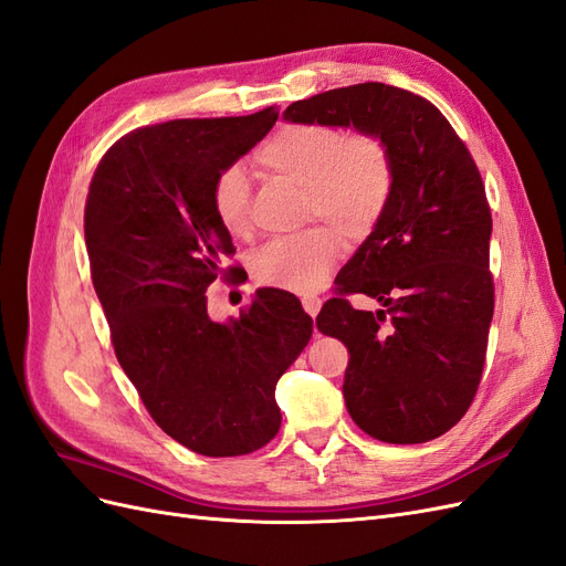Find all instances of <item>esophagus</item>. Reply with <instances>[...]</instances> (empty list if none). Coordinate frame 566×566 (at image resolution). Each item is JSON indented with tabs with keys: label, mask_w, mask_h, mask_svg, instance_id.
I'll use <instances>...</instances> for the list:
<instances>
[{
	"label": "esophagus",
	"mask_w": 566,
	"mask_h": 566,
	"mask_svg": "<svg viewBox=\"0 0 566 566\" xmlns=\"http://www.w3.org/2000/svg\"><path fill=\"white\" fill-rule=\"evenodd\" d=\"M321 304H323V300L321 297H314V295H306V297H302V306H304V312L310 314L312 318L321 312Z\"/></svg>",
	"instance_id": "esophagus-1"
}]
</instances>
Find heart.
I'll list each match as a JSON object with an SVG mask.
<instances>
[{
	"label": "heart",
	"instance_id": "heart-1",
	"mask_svg": "<svg viewBox=\"0 0 566 566\" xmlns=\"http://www.w3.org/2000/svg\"><path fill=\"white\" fill-rule=\"evenodd\" d=\"M256 165L306 191V214L323 217L349 241L378 224L394 191V163L380 136L345 134L331 125L302 123L273 132L256 150ZM212 210L229 235L250 231V181L243 167L221 169L212 184ZM342 252L333 229L314 227L281 235L252 254L256 283L287 293H316Z\"/></svg>",
	"mask_w": 566,
	"mask_h": 566
}]
</instances>
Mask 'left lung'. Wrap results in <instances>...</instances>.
<instances>
[{"label": "left lung", "mask_w": 566, "mask_h": 566, "mask_svg": "<svg viewBox=\"0 0 566 566\" xmlns=\"http://www.w3.org/2000/svg\"><path fill=\"white\" fill-rule=\"evenodd\" d=\"M287 123L380 136L394 191L378 224L337 273L339 295L316 325L345 342V403L373 439L422 443L468 413L484 370L493 318L491 210L479 169L430 101L364 82L295 101ZM349 292L378 298L354 311Z\"/></svg>", "instance_id": "left-lung-1"}]
</instances>
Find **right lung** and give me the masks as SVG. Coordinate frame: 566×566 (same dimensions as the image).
I'll list each match as a JSON object with an SVG mask.
<instances>
[{
	"instance_id": "1",
	"label": "right lung",
	"mask_w": 566,
	"mask_h": 566,
	"mask_svg": "<svg viewBox=\"0 0 566 566\" xmlns=\"http://www.w3.org/2000/svg\"><path fill=\"white\" fill-rule=\"evenodd\" d=\"M276 119L264 108L134 129L101 158L84 208L119 366L163 432L210 458L245 455L276 437V382L314 333L300 300L279 287L256 290L227 323L208 316L205 297L235 252L214 217L212 184Z\"/></svg>"
}]
</instances>
